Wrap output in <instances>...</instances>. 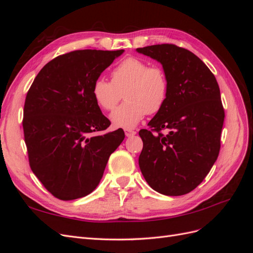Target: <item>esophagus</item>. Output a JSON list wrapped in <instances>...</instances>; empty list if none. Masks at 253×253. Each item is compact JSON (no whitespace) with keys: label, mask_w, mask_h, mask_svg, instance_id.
<instances>
[{"label":"esophagus","mask_w":253,"mask_h":253,"mask_svg":"<svg viewBox=\"0 0 253 253\" xmlns=\"http://www.w3.org/2000/svg\"><path fill=\"white\" fill-rule=\"evenodd\" d=\"M125 133L126 137H133L134 135H136V132L132 131V129H125Z\"/></svg>","instance_id":"obj_1"}]
</instances>
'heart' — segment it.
Listing matches in <instances>:
<instances>
[{
	"instance_id": "b5f03b06",
	"label": "heart",
	"mask_w": 253,
	"mask_h": 253,
	"mask_svg": "<svg viewBox=\"0 0 253 253\" xmlns=\"http://www.w3.org/2000/svg\"><path fill=\"white\" fill-rule=\"evenodd\" d=\"M112 80L97 79L91 88L94 100L105 111H113L122 94L126 102L111 115V121L117 127L133 128L143 119L145 114H157L167 101L169 83L160 66L129 57L114 68Z\"/></svg>"
}]
</instances>
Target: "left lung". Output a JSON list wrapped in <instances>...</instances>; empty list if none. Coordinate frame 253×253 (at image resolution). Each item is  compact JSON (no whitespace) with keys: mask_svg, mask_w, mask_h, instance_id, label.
<instances>
[{"mask_svg":"<svg viewBox=\"0 0 253 253\" xmlns=\"http://www.w3.org/2000/svg\"><path fill=\"white\" fill-rule=\"evenodd\" d=\"M136 50L162 63L169 83L164 108L148 125L151 129L139 131L140 171L158 193L187 194L205 179L219 153L225 112L217 81L186 48L157 44ZM165 128L166 135L160 133Z\"/></svg>","mask_w":253,"mask_h":253,"instance_id":"1","label":"left lung"}]
</instances>
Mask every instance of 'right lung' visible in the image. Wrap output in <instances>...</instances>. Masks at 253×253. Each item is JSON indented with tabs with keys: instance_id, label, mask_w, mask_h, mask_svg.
<instances>
[{
	"instance_id": "obj_1",
	"label": "right lung",
	"mask_w": 253,
	"mask_h": 253,
	"mask_svg": "<svg viewBox=\"0 0 253 253\" xmlns=\"http://www.w3.org/2000/svg\"><path fill=\"white\" fill-rule=\"evenodd\" d=\"M119 50H74L37 75L26 95L23 129L29 166L48 192L61 201L88 195L100 182L112 153L125 139L91 95L94 82Z\"/></svg>"
}]
</instances>
